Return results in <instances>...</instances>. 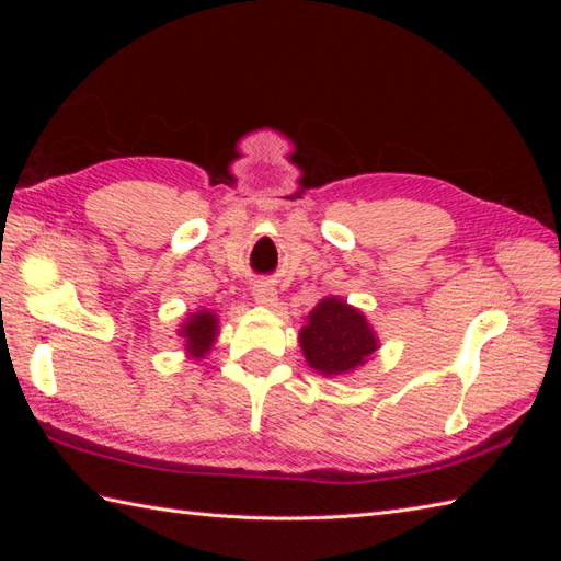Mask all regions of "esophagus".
<instances>
[{
    "label": "esophagus",
    "instance_id": "esophagus-1",
    "mask_svg": "<svg viewBox=\"0 0 561 561\" xmlns=\"http://www.w3.org/2000/svg\"><path fill=\"white\" fill-rule=\"evenodd\" d=\"M253 299L262 306H272L274 301H277V291H274L272 284L267 282H257L253 287Z\"/></svg>",
    "mask_w": 561,
    "mask_h": 561
}]
</instances>
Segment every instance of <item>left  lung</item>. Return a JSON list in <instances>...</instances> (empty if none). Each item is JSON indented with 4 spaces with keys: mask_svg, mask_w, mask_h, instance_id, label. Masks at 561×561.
I'll return each mask as SVG.
<instances>
[{
    "mask_svg": "<svg viewBox=\"0 0 561 561\" xmlns=\"http://www.w3.org/2000/svg\"><path fill=\"white\" fill-rule=\"evenodd\" d=\"M301 350L306 362L325 376L350 374L376 352V337L366 318L340 299L320 301L304 325Z\"/></svg>",
    "mask_w": 561,
    "mask_h": 561,
    "instance_id": "obj_1",
    "label": "left lung"
}]
</instances>
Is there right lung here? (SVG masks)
<instances>
[{"label": "right lung", "instance_id": "obj_1", "mask_svg": "<svg viewBox=\"0 0 561 561\" xmlns=\"http://www.w3.org/2000/svg\"><path fill=\"white\" fill-rule=\"evenodd\" d=\"M214 335H217V318L207 311L190 316V320L183 325V337L187 340L185 347L195 356H202L209 350Z\"/></svg>", "mask_w": 561, "mask_h": 561}]
</instances>
